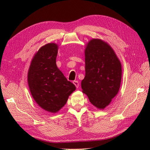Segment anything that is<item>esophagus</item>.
Wrapping results in <instances>:
<instances>
[{
  "label": "esophagus",
  "instance_id": "esophagus-1",
  "mask_svg": "<svg viewBox=\"0 0 150 150\" xmlns=\"http://www.w3.org/2000/svg\"><path fill=\"white\" fill-rule=\"evenodd\" d=\"M73 83L75 85V86H76V88H79V81H73Z\"/></svg>",
  "mask_w": 150,
  "mask_h": 150
}]
</instances>
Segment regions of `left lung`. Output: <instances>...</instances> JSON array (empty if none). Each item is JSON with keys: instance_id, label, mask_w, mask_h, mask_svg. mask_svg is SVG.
<instances>
[{"instance_id": "8db88e82", "label": "left lung", "mask_w": 150, "mask_h": 150, "mask_svg": "<svg viewBox=\"0 0 150 150\" xmlns=\"http://www.w3.org/2000/svg\"><path fill=\"white\" fill-rule=\"evenodd\" d=\"M85 53V76L81 83L83 92L94 106L104 109L119 90L120 62L110 46L98 39L88 42Z\"/></svg>"}]
</instances>
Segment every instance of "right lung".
I'll list each match as a JSON object with an SVG mask.
<instances>
[{
  "label": "right lung",
  "mask_w": 150,
  "mask_h": 150,
  "mask_svg": "<svg viewBox=\"0 0 150 150\" xmlns=\"http://www.w3.org/2000/svg\"><path fill=\"white\" fill-rule=\"evenodd\" d=\"M58 47L49 43L40 49L31 61L28 81L31 95L41 108L56 112L76 90L56 65Z\"/></svg>",
  "instance_id": "right-lung-1"
}]
</instances>
